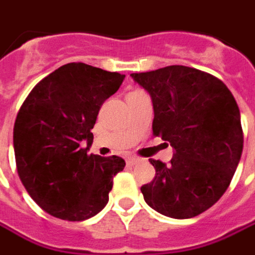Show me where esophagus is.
Returning a JSON list of instances; mask_svg holds the SVG:
<instances>
[{"instance_id": "esophagus-1", "label": "esophagus", "mask_w": 255, "mask_h": 255, "mask_svg": "<svg viewBox=\"0 0 255 255\" xmlns=\"http://www.w3.org/2000/svg\"><path fill=\"white\" fill-rule=\"evenodd\" d=\"M126 163H128V165H133V164L137 163V158L136 157H128Z\"/></svg>"}]
</instances>
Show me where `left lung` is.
<instances>
[{
    "label": "left lung",
    "instance_id": "8db88e82",
    "mask_svg": "<svg viewBox=\"0 0 255 255\" xmlns=\"http://www.w3.org/2000/svg\"><path fill=\"white\" fill-rule=\"evenodd\" d=\"M130 76L153 100L154 136L174 147L168 164L150 158L155 177L140 188L144 201L168 218L198 216L226 192L242 157L235 97L219 78L185 66Z\"/></svg>",
    "mask_w": 255,
    "mask_h": 255
}]
</instances>
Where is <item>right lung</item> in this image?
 <instances>
[{
    "instance_id": "add662e5",
    "label": "right lung",
    "mask_w": 255,
    "mask_h": 255,
    "mask_svg": "<svg viewBox=\"0 0 255 255\" xmlns=\"http://www.w3.org/2000/svg\"><path fill=\"white\" fill-rule=\"evenodd\" d=\"M124 78L68 63L36 84L19 108L13 125L18 175L30 198L54 218L90 219L109 201L114 177L126 163L118 155L101 157L87 150L104 101Z\"/></svg>"
}]
</instances>
